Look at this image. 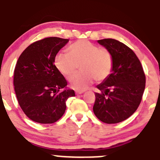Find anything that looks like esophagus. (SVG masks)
<instances>
[{"label": "esophagus", "instance_id": "34e87169", "mask_svg": "<svg viewBox=\"0 0 160 160\" xmlns=\"http://www.w3.org/2000/svg\"><path fill=\"white\" fill-rule=\"evenodd\" d=\"M84 92V91H76V95H80V94H82V93H83Z\"/></svg>", "mask_w": 160, "mask_h": 160}]
</instances>
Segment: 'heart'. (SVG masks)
Segmentation results:
<instances>
[{"instance_id": "1", "label": "heart", "mask_w": 160, "mask_h": 160, "mask_svg": "<svg viewBox=\"0 0 160 160\" xmlns=\"http://www.w3.org/2000/svg\"><path fill=\"white\" fill-rule=\"evenodd\" d=\"M80 64L81 72L70 77L68 81L72 89L84 91L95 80L102 81L109 76L113 69V56L108 49L82 40L70 46L68 52H59L55 58L57 69L66 77L72 74Z\"/></svg>"}]
</instances>
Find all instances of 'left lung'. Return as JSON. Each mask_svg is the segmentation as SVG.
<instances>
[{
	"mask_svg": "<svg viewBox=\"0 0 160 160\" xmlns=\"http://www.w3.org/2000/svg\"><path fill=\"white\" fill-rule=\"evenodd\" d=\"M111 53L113 65L102 83L96 86L93 112L97 118L108 124L117 123L128 118L138 108L145 89V74L135 53L114 39L98 40Z\"/></svg>",
	"mask_w": 160,
	"mask_h": 160,
	"instance_id": "obj_1",
	"label": "left lung"
}]
</instances>
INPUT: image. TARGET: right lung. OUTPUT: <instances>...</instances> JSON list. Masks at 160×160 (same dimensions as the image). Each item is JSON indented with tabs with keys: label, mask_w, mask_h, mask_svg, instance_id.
<instances>
[{
	"label": "right lung",
	"mask_w": 160,
	"mask_h": 160,
	"mask_svg": "<svg viewBox=\"0 0 160 160\" xmlns=\"http://www.w3.org/2000/svg\"><path fill=\"white\" fill-rule=\"evenodd\" d=\"M68 41L56 37L38 40L29 45L16 62V98L25 115L34 122H56L65 113L66 101L75 95L54 64L57 53Z\"/></svg>",
	"instance_id": "add662e5"
}]
</instances>
